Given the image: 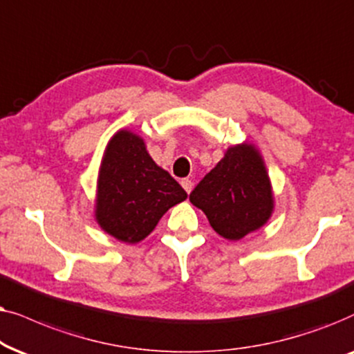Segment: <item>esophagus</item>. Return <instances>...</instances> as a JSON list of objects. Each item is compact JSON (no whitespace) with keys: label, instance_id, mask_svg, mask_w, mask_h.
<instances>
[{"label":"esophagus","instance_id":"esophagus-1","mask_svg":"<svg viewBox=\"0 0 354 354\" xmlns=\"http://www.w3.org/2000/svg\"><path fill=\"white\" fill-rule=\"evenodd\" d=\"M181 186L185 187V191L189 194V192L192 191V186H194V183H192L189 178H185V180H181Z\"/></svg>","mask_w":354,"mask_h":354}]
</instances>
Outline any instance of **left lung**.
Segmentation results:
<instances>
[{
	"instance_id": "8db88e82",
	"label": "left lung",
	"mask_w": 354,
	"mask_h": 354,
	"mask_svg": "<svg viewBox=\"0 0 354 354\" xmlns=\"http://www.w3.org/2000/svg\"><path fill=\"white\" fill-rule=\"evenodd\" d=\"M189 201L226 239H241L268 220L273 197L261 155L251 144L234 145L207 173Z\"/></svg>"
}]
</instances>
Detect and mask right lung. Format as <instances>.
Instances as JSON below:
<instances>
[{
    "label": "right lung",
    "instance_id": "1",
    "mask_svg": "<svg viewBox=\"0 0 354 354\" xmlns=\"http://www.w3.org/2000/svg\"><path fill=\"white\" fill-rule=\"evenodd\" d=\"M186 191L153 162L144 140L118 131L106 145L98 174V225L122 243H139Z\"/></svg>",
    "mask_w": 354,
    "mask_h": 354
}]
</instances>
